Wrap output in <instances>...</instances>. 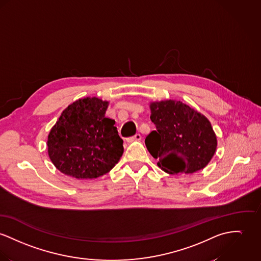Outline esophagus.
I'll list each match as a JSON object with an SVG mask.
<instances>
[{"instance_id": "esophagus-1", "label": "esophagus", "mask_w": 261, "mask_h": 261, "mask_svg": "<svg viewBox=\"0 0 261 261\" xmlns=\"http://www.w3.org/2000/svg\"><path fill=\"white\" fill-rule=\"evenodd\" d=\"M141 139H142V136H141L140 134H136L135 136H132V137L127 138L126 141H127L128 143H132V142H134V141H140Z\"/></svg>"}]
</instances>
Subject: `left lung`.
<instances>
[{
	"label": "left lung",
	"instance_id": "8db88e82",
	"mask_svg": "<svg viewBox=\"0 0 261 261\" xmlns=\"http://www.w3.org/2000/svg\"><path fill=\"white\" fill-rule=\"evenodd\" d=\"M150 109L156 130L146 137L145 144L164 172L193 174L211 162L218 141L204 115L173 99L151 102Z\"/></svg>",
	"mask_w": 261,
	"mask_h": 261
}]
</instances>
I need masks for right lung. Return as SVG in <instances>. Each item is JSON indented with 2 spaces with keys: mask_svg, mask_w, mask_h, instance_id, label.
Masks as SVG:
<instances>
[{
  "mask_svg": "<svg viewBox=\"0 0 261 261\" xmlns=\"http://www.w3.org/2000/svg\"><path fill=\"white\" fill-rule=\"evenodd\" d=\"M109 102L84 97L69 104L47 136V153L62 174L96 179L111 171L123 154L115 120L105 116Z\"/></svg>",
  "mask_w": 261,
  "mask_h": 261,
  "instance_id": "obj_1",
  "label": "right lung"
}]
</instances>
